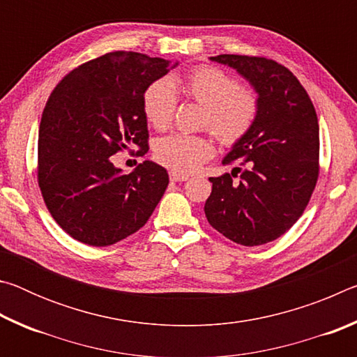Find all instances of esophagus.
I'll list each match as a JSON object with an SVG mask.
<instances>
[{
    "label": "esophagus",
    "mask_w": 357,
    "mask_h": 357,
    "mask_svg": "<svg viewBox=\"0 0 357 357\" xmlns=\"http://www.w3.org/2000/svg\"><path fill=\"white\" fill-rule=\"evenodd\" d=\"M187 179H189V178L184 176V174H178V173H174V172L170 173V181H172V183H183V181H187Z\"/></svg>",
    "instance_id": "1"
}]
</instances>
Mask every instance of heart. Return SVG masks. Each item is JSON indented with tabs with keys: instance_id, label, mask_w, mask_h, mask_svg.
<instances>
[{
	"instance_id": "heart-1",
	"label": "heart",
	"mask_w": 357,
	"mask_h": 357,
	"mask_svg": "<svg viewBox=\"0 0 357 357\" xmlns=\"http://www.w3.org/2000/svg\"><path fill=\"white\" fill-rule=\"evenodd\" d=\"M181 86L198 104L206 107L204 126L222 146H236L255 126L259 114V96L250 86H239L234 78L215 66H198L172 82L160 78L149 84L143 96V112L148 123L157 130H165L173 123ZM213 155V144L204 137L172 134L157 140L154 157L178 174L195 172Z\"/></svg>"
}]
</instances>
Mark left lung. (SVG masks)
Masks as SVG:
<instances>
[{
  "label": "left lung",
  "mask_w": 357,
  "mask_h": 357,
  "mask_svg": "<svg viewBox=\"0 0 357 357\" xmlns=\"http://www.w3.org/2000/svg\"><path fill=\"white\" fill-rule=\"evenodd\" d=\"M213 61L236 69L259 96L253 129L223 159L243 165L209 178L204 204L209 225L233 243L261 245L291 228L304 213L319 174V126L315 107L293 72L264 56L219 55ZM233 170V172H234Z\"/></svg>",
  "instance_id": "left-lung-1"
}]
</instances>
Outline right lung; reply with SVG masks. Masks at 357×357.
I'll return each mask as SVG.
<instances>
[{"instance_id":"add662e5","label":"right lung","mask_w":357,"mask_h":357,"mask_svg":"<svg viewBox=\"0 0 357 357\" xmlns=\"http://www.w3.org/2000/svg\"><path fill=\"white\" fill-rule=\"evenodd\" d=\"M167 68L162 58L112 52L70 70L47 100L38 183L48 213L83 244L105 247L134 234L165 193L164 167L144 160L123 174L110 155L130 146L148 153L143 96Z\"/></svg>"}]
</instances>
